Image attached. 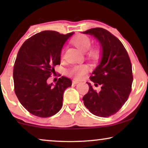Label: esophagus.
Instances as JSON below:
<instances>
[{"label":"esophagus","mask_w":148,"mask_h":148,"mask_svg":"<svg viewBox=\"0 0 148 148\" xmlns=\"http://www.w3.org/2000/svg\"><path fill=\"white\" fill-rule=\"evenodd\" d=\"M79 83V81L77 80H75V79H73L72 81V84H77Z\"/></svg>","instance_id":"1"}]
</instances>
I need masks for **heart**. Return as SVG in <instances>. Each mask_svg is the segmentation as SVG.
<instances>
[{
	"label": "heart",
	"mask_w": 148,
	"mask_h": 148,
	"mask_svg": "<svg viewBox=\"0 0 148 148\" xmlns=\"http://www.w3.org/2000/svg\"><path fill=\"white\" fill-rule=\"evenodd\" d=\"M73 42L77 47L79 49H80L82 51H87L90 49L91 44L90 38L88 36L84 35H79L75 38V39L73 40ZM88 56L92 58H96L99 55V51L97 49H92L90 50L88 52ZM88 66L82 64V65L75 66L71 69L70 72L72 75H73L75 77L77 78H80L88 71Z\"/></svg>",
	"instance_id": "heart-1"
}]
</instances>
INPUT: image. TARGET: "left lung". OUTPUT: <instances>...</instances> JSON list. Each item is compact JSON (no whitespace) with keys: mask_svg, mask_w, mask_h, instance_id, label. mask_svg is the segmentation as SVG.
Segmentation results:
<instances>
[{"mask_svg":"<svg viewBox=\"0 0 148 148\" xmlns=\"http://www.w3.org/2000/svg\"><path fill=\"white\" fill-rule=\"evenodd\" d=\"M93 36L101 47L99 64L92 72L90 80L100 91L87 82L89 91L83 98L85 106L91 113L100 117L114 114L129 98L133 83L132 65L126 49L118 38L106 29L92 28L82 32Z\"/></svg>","mask_w":148,"mask_h":148,"instance_id":"left-lung-1","label":"left lung"}]
</instances>
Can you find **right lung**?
<instances>
[{"label": "right lung", "instance_id": "right-lung-1", "mask_svg": "<svg viewBox=\"0 0 148 148\" xmlns=\"http://www.w3.org/2000/svg\"><path fill=\"white\" fill-rule=\"evenodd\" d=\"M73 34L41 32L26 40L18 52L13 67L15 92L22 106L35 116L49 117L61 108L64 91L71 80L62 76L54 86L47 79L60 64L62 48Z\"/></svg>", "mask_w": 148, "mask_h": 148}]
</instances>
